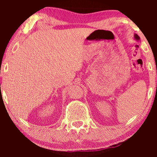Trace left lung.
<instances>
[{"label": "left lung", "mask_w": 157, "mask_h": 157, "mask_svg": "<svg viewBox=\"0 0 157 157\" xmlns=\"http://www.w3.org/2000/svg\"><path fill=\"white\" fill-rule=\"evenodd\" d=\"M134 37H135V39H136V40H140V37H139L137 35H135Z\"/></svg>", "instance_id": "left-lung-1"}]
</instances>
